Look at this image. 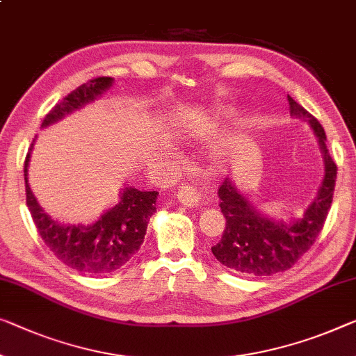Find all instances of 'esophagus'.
Instances as JSON below:
<instances>
[{"label": "esophagus", "instance_id": "obj_1", "mask_svg": "<svg viewBox=\"0 0 356 356\" xmlns=\"http://www.w3.org/2000/svg\"><path fill=\"white\" fill-rule=\"evenodd\" d=\"M177 198L187 208H196V206H201V203H203V193L198 188L190 187V185H182L180 187Z\"/></svg>", "mask_w": 356, "mask_h": 356}]
</instances>
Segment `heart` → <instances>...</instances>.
I'll return each mask as SVG.
<instances>
[{
    "label": "heart",
    "mask_w": 356,
    "mask_h": 356,
    "mask_svg": "<svg viewBox=\"0 0 356 356\" xmlns=\"http://www.w3.org/2000/svg\"><path fill=\"white\" fill-rule=\"evenodd\" d=\"M235 115V110L230 108V107H219L212 111L211 115V124H220L224 123V121L230 120L232 116Z\"/></svg>",
    "instance_id": "b5f03b06"
}]
</instances>
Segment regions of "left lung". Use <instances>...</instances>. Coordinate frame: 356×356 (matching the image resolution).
<instances>
[{
    "mask_svg": "<svg viewBox=\"0 0 356 356\" xmlns=\"http://www.w3.org/2000/svg\"><path fill=\"white\" fill-rule=\"evenodd\" d=\"M288 102L291 116L307 121L314 129L323 155L325 176L304 214L289 220L264 214L230 177H225L219 188V206L227 224L220 241L211 251L222 265L248 277H270L293 267L320 235L332 203L337 166L326 148L325 129L291 95Z\"/></svg>",
    "mask_w": 356,
    "mask_h": 356,
    "instance_id": "8db88e82",
    "label": "left lung"
}]
</instances>
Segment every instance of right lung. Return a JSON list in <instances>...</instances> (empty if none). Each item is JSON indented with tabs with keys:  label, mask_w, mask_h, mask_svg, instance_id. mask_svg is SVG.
Instances as JSON below:
<instances>
[{
	"label": "right lung",
	"mask_w": 356,
	"mask_h": 356,
	"mask_svg": "<svg viewBox=\"0 0 356 356\" xmlns=\"http://www.w3.org/2000/svg\"><path fill=\"white\" fill-rule=\"evenodd\" d=\"M111 84L113 78L110 76L95 78L81 84L46 115L41 127L59 123L73 111L102 97ZM33 144L35 140L31 142L30 152L26 153L24 166L26 206L46 246L67 267L79 273L105 275L123 267L134 257L144 243L148 220L156 211L158 192H147L127 185L121 192L118 201L95 222L63 224L60 220L52 219L41 208L29 185V163Z\"/></svg>",
	"instance_id": "obj_1"
}]
</instances>
